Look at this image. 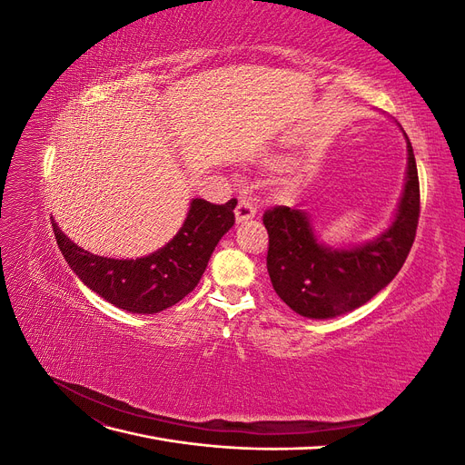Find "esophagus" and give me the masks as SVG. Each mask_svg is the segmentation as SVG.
<instances>
[{
  "mask_svg": "<svg viewBox=\"0 0 465 465\" xmlns=\"http://www.w3.org/2000/svg\"><path fill=\"white\" fill-rule=\"evenodd\" d=\"M256 203L252 202V200H246V198H242L241 202H238V205H236V209H234V213H236V221L238 223H246V221H250V219H254L256 217Z\"/></svg>",
  "mask_w": 465,
  "mask_h": 465,
  "instance_id": "34e87169",
  "label": "esophagus"
}]
</instances>
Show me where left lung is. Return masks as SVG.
<instances>
[{
    "label": "left lung",
    "mask_w": 465,
    "mask_h": 465,
    "mask_svg": "<svg viewBox=\"0 0 465 465\" xmlns=\"http://www.w3.org/2000/svg\"><path fill=\"white\" fill-rule=\"evenodd\" d=\"M407 182L391 227L376 241L349 250L318 244L308 215L275 205L263 213L270 236L267 273L279 299L306 318H333L369 302L398 275L413 246L420 193L413 147L407 139Z\"/></svg>",
    "instance_id": "1"
}]
</instances>
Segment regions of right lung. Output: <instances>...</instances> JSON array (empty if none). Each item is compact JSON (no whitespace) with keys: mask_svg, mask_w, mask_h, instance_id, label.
Masks as SVG:
<instances>
[{"mask_svg":"<svg viewBox=\"0 0 465 465\" xmlns=\"http://www.w3.org/2000/svg\"><path fill=\"white\" fill-rule=\"evenodd\" d=\"M236 200L223 205L193 200L184 227L154 254L112 260L79 248L52 221L54 236L69 267L104 301L134 314L174 306L195 289L221 236L234 224Z\"/></svg>","mask_w":465,"mask_h":465,"instance_id":"add662e5","label":"right lung"}]
</instances>
